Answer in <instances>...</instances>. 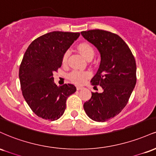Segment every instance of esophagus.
Wrapping results in <instances>:
<instances>
[{
	"instance_id": "obj_1",
	"label": "esophagus",
	"mask_w": 156,
	"mask_h": 156,
	"mask_svg": "<svg viewBox=\"0 0 156 156\" xmlns=\"http://www.w3.org/2000/svg\"><path fill=\"white\" fill-rule=\"evenodd\" d=\"M76 89H77V90H80V89H83V87H79V86H78V87H76Z\"/></svg>"
}]
</instances>
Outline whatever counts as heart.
Instances as JSON below:
<instances>
[{
  "label": "heart",
  "mask_w": 156,
  "mask_h": 156,
  "mask_svg": "<svg viewBox=\"0 0 156 156\" xmlns=\"http://www.w3.org/2000/svg\"><path fill=\"white\" fill-rule=\"evenodd\" d=\"M78 50L81 53L83 57L87 60L92 58L94 55V50L90 44L88 42H82L78 44ZM69 55V51H67L64 53L62 57V63L65 64L67 62L68 57ZM90 76V73L82 72V71L74 70L69 74V78L71 81L77 84H83L87 80V78Z\"/></svg>",
  "instance_id": "obj_1"
}]
</instances>
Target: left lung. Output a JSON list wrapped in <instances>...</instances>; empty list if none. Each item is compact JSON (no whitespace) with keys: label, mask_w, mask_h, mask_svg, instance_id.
Masks as SVG:
<instances>
[{"label":"left lung","mask_w":156,"mask_h":156,"mask_svg":"<svg viewBox=\"0 0 156 156\" xmlns=\"http://www.w3.org/2000/svg\"><path fill=\"white\" fill-rule=\"evenodd\" d=\"M81 34L101 53L100 67L91 83L103 89L102 93L92 92L83 108L89 118L103 122L119 114L129 101L136 83V60L128 44L116 34L94 29Z\"/></svg>","instance_id":"1"}]
</instances>
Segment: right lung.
<instances>
[{
    "instance_id": "right-lung-1",
    "label": "right lung",
    "mask_w": 156,
    "mask_h": 156,
    "mask_svg": "<svg viewBox=\"0 0 156 156\" xmlns=\"http://www.w3.org/2000/svg\"><path fill=\"white\" fill-rule=\"evenodd\" d=\"M79 36L80 33L50 32L34 39L23 55L19 69L23 95L39 117L50 121L59 119L67 98L76 92L73 84H55L53 73L61 67L64 53Z\"/></svg>"
}]
</instances>
